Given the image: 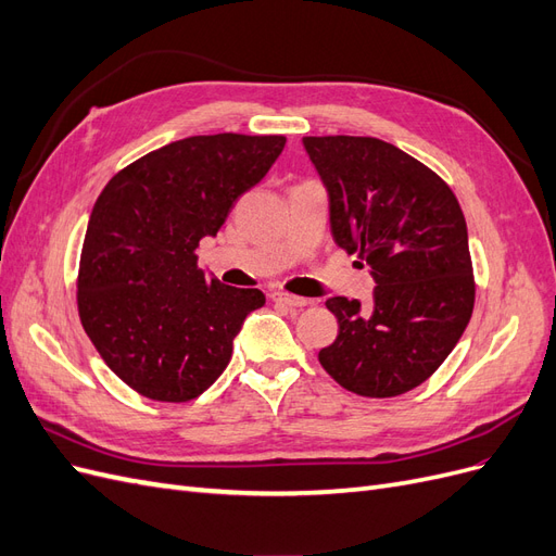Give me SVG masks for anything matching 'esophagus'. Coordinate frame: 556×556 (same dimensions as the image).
Wrapping results in <instances>:
<instances>
[{"instance_id":"1","label":"esophagus","mask_w":556,"mask_h":556,"mask_svg":"<svg viewBox=\"0 0 556 556\" xmlns=\"http://www.w3.org/2000/svg\"><path fill=\"white\" fill-rule=\"evenodd\" d=\"M278 306H285V308H304L308 304V299L304 296H296V294H288V292H276L271 296Z\"/></svg>"}]
</instances>
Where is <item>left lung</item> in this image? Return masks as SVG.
<instances>
[{
  "mask_svg": "<svg viewBox=\"0 0 556 556\" xmlns=\"http://www.w3.org/2000/svg\"><path fill=\"white\" fill-rule=\"evenodd\" d=\"M327 185L333 241L371 266L374 301L331 296L339 336L319 364L348 392L406 394L435 374L476 304L468 231L450 185L374 137H304Z\"/></svg>",
  "mask_w": 556,
  "mask_h": 556,
  "instance_id": "1",
  "label": "left lung"
}]
</instances>
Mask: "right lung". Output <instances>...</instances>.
I'll return each instance as SVG.
<instances>
[{"instance_id":"1","label":"right lung","mask_w":556,"mask_h":556,"mask_svg":"<svg viewBox=\"0 0 556 556\" xmlns=\"http://www.w3.org/2000/svg\"><path fill=\"white\" fill-rule=\"evenodd\" d=\"M285 137L208 134L162 146L117 172L97 197L80 250V325L111 371L146 399L185 403L220 378L255 288L197 266L237 199L266 176Z\"/></svg>"}]
</instances>
